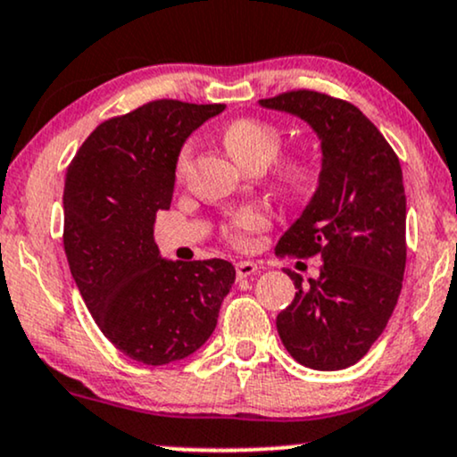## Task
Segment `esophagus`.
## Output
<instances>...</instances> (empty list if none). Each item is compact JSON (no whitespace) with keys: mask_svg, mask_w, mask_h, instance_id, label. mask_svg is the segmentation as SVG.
I'll return each mask as SVG.
<instances>
[{"mask_svg":"<svg viewBox=\"0 0 457 457\" xmlns=\"http://www.w3.org/2000/svg\"><path fill=\"white\" fill-rule=\"evenodd\" d=\"M257 270H260V266H257L255 262H238V263H236V274H238V278L251 277V274H255Z\"/></svg>","mask_w":457,"mask_h":457,"instance_id":"34e87169","label":"esophagus"}]
</instances>
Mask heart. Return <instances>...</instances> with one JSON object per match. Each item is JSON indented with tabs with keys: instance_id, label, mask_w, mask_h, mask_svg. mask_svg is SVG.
Returning <instances> with one entry per match:
<instances>
[{
	"instance_id": "heart-1",
	"label": "heart",
	"mask_w": 457,
	"mask_h": 457,
	"mask_svg": "<svg viewBox=\"0 0 457 457\" xmlns=\"http://www.w3.org/2000/svg\"><path fill=\"white\" fill-rule=\"evenodd\" d=\"M223 146L236 162L246 168H262L270 162L278 185L289 191H302L312 180L315 163L304 153H287V155H273L281 148V129L277 125L262 119H234L221 129ZM189 145L180 148L176 157V174H183L187 159H189ZM270 225V217L263 208L246 206L234 212L225 223L223 232L229 243L245 246L249 243V236L262 232Z\"/></svg>"
}]
</instances>
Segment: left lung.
<instances>
[{
    "instance_id": "obj_1",
    "label": "left lung",
    "mask_w": 457,
    "mask_h": 457,
    "mask_svg": "<svg viewBox=\"0 0 457 457\" xmlns=\"http://www.w3.org/2000/svg\"><path fill=\"white\" fill-rule=\"evenodd\" d=\"M311 125L321 140L315 195L281 236L277 255L319 257V277L295 285L277 329L312 370L357 364L386 329L406 266V195L398 155L353 104L309 89L260 100Z\"/></svg>"
}]
</instances>
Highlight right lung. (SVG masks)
<instances>
[{
	"label": "right lung",
	"instance_id": "add662e5",
	"mask_svg": "<svg viewBox=\"0 0 457 457\" xmlns=\"http://www.w3.org/2000/svg\"><path fill=\"white\" fill-rule=\"evenodd\" d=\"M223 108L148 102L97 125L65 172L63 246L76 287L104 337L146 366L200 349L236 278L225 260H163L153 238L180 148Z\"/></svg>",
	"mask_w": 457,
	"mask_h": 457
}]
</instances>
